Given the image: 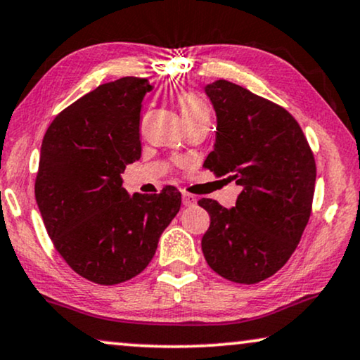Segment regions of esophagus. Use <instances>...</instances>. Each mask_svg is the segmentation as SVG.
<instances>
[{
    "instance_id": "1",
    "label": "esophagus",
    "mask_w": 360,
    "mask_h": 360,
    "mask_svg": "<svg viewBox=\"0 0 360 360\" xmlns=\"http://www.w3.org/2000/svg\"><path fill=\"white\" fill-rule=\"evenodd\" d=\"M183 204L186 205V207H191V205L195 204V198L193 194L186 193V191H183Z\"/></svg>"
}]
</instances>
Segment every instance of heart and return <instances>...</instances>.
Returning a JSON list of instances; mask_svg holds the SVG:
<instances>
[{
    "mask_svg": "<svg viewBox=\"0 0 360 360\" xmlns=\"http://www.w3.org/2000/svg\"><path fill=\"white\" fill-rule=\"evenodd\" d=\"M174 100L186 124H193L199 122L210 123V110L207 107V103H205L198 94L191 92V90H179V92L174 95Z\"/></svg>",
    "mask_w": 360,
    "mask_h": 360,
    "instance_id": "1",
    "label": "heart"
}]
</instances>
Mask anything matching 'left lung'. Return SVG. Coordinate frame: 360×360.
<instances>
[{"label": "left lung", "instance_id": "obj_1", "mask_svg": "<svg viewBox=\"0 0 360 360\" xmlns=\"http://www.w3.org/2000/svg\"><path fill=\"white\" fill-rule=\"evenodd\" d=\"M217 113L214 151L205 169L242 186L236 207L199 199L210 215L205 262L236 283L266 280L288 262L308 225L316 161L293 115L240 85L205 87Z\"/></svg>", "mask_w": 360, "mask_h": 360}]
</instances>
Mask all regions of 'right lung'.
Returning a JSON list of instances; mask_svg holds the SVG:
<instances>
[{
    "mask_svg": "<svg viewBox=\"0 0 360 360\" xmlns=\"http://www.w3.org/2000/svg\"><path fill=\"white\" fill-rule=\"evenodd\" d=\"M143 77L102 84L62 110L41 145L34 194L54 248L75 273L98 285L136 276L155 257L181 193L122 188L127 165L140 160Z\"/></svg>",
    "mask_w": 360,
    "mask_h": 360,
    "instance_id": "add662e5",
    "label": "right lung"
}]
</instances>
